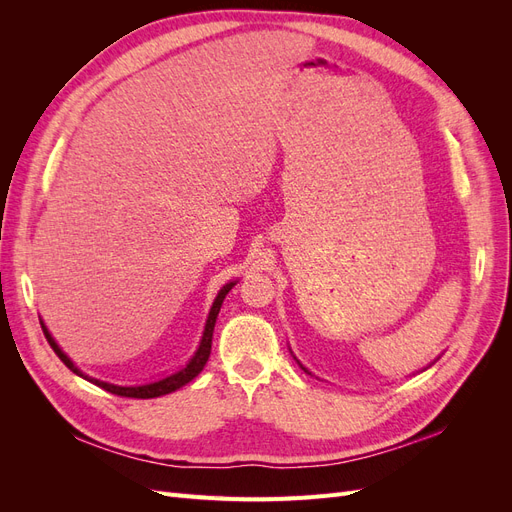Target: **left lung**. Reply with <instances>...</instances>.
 <instances>
[{
  "mask_svg": "<svg viewBox=\"0 0 512 512\" xmlns=\"http://www.w3.org/2000/svg\"><path fill=\"white\" fill-rule=\"evenodd\" d=\"M297 363H299V361H297ZM299 365H301V363H299ZM301 367H303V365H301ZM303 369H305V367H303ZM305 371H307V369H305ZM307 374H309V371H307Z\"/></svg>",
  "mask_w": 512,
  "mask_h": 512,
  "instance_id": "8db88e82",
  "label": "left lung"
}]
</instances>
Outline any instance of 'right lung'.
Masks as SVG:
<instances>
[{
    "label": "right lung",
    "mask_w": 512,
    "mask_h": 512,
    "mask_svg": "<svg viewBox=\"0 0 512 512\" xmlns=\"http://www.w3.org/2000/svg\"><path fill=\"white\" fill-rule=\"evenodd\" d=\"M235 284H237V282H228V284L218 292V297H215V301H213V305H211V312H209V316H207V324H205V331H203V339H200V346H198V350L194 352L192 359L188 361V365L181 367L179 371H175V374H170V376H166V378H162V380H156V382H149V384L119 386V384L102 382V380H98V378H89V376H85L83 371L68 359V354H64V350H61V348L55 344V339L51 337L49 329L44 327V322H40V324H42V331H44L46 339H49V344H51V348L55 350V354L59 356L61 361H64V365H66L70 371H74L76 376H81V378H85V380H89V382H94L96 386H100V389H104V391H108V393H113V395H119V397H134V399L162 397V395L173 393V391L181 389V386H185L188 382H192V380L200 374V371H203V367L207 365V361H209V354H211V339H213V327H215V320H218L220 307H222V303H224V299H226V294L230 292V288L235 286Z\"/></svg>",
    "instance_id": "right-lung-1"
}]
</instances>
